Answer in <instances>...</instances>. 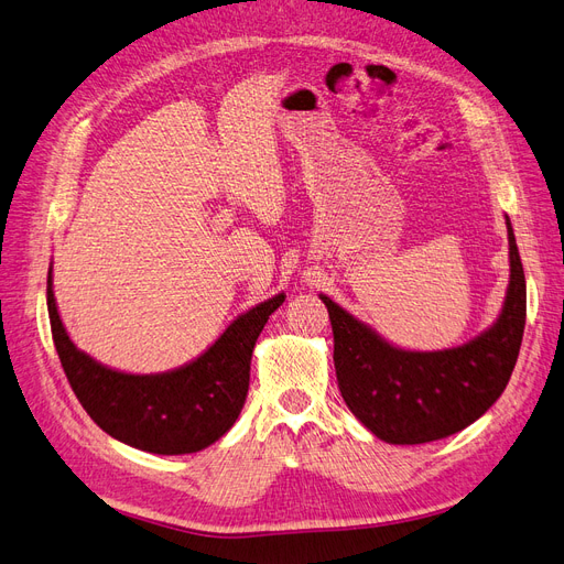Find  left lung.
<instances>
[{
  "label": "left lung",
  "mask_w": 564,
  "mask_h": 564,
  "mask_svg": "<svg viewBox=\"0 0 564 564\" xmlns=\"http://www.w3.org/2000/svg\"><path fill=\"white\" fill-rule=\"evenodd\" d=\"M511 282L497 324L443 352H405L376 336L328 296L340 394L364 426L394 445L462 432L507 390L528 315L525 270L509 224Z\"/></svg>",
  "instance_id": "obj_1"
}]
</instances>
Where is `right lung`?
Segmentation results:
<instances>
[{"instance_id":"obj_1","label":"right lung","mask_w":564,"mask_h":564,"mask_svg":"<svg viewBox=\"0 0 564 564\" xmlns=\"http://www.w3.org/2000/svg\"><path fill=\"white\" fill-rule=\"evenodd\" d=\"M282 301L278 294L251 307L205 355L177 371L128 376L74 347L57 315L51 273L46 289L53 343L84 411L109 436L156 455L198 453L230 430L247 399L251 349Z\"/></svg>"}]
</instances>
